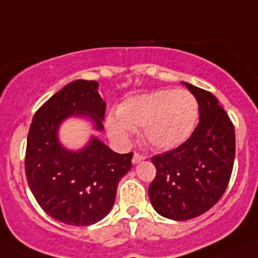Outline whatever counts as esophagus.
Listing matches in <instances>:
<instances>
[{"instance_id":"obj_1","label":"esophagus","mask_w":258,"mask_h":258,"mask_svg":"<svg viewBox=\"0 0 258 258\" xmlns=\"http://www.w3.org/2000/svg\"><path fill=\"white\" fill-rule=\"evenodd\" d=\"M145 157L143 156V154H140V153H138V152H135V153H134V157H132V163H134V165H136V163H139V162H142L143 160H144Z\"/></svg>"}]
</instances>
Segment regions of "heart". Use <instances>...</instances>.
<instances>
[{
	"label": "heart",
	"mask_w": 258,
	"mask_h": 258,
	"mask_svg": "<svg viewBox=\"0 0 258 258\" xmlns=\"http://www.w3.org/2000/svg\"><path fill=\"white\" fill-rule=\"evenodd\" d=\"M199 114V102L189 91L157 89L127 98L116 115L106 118V130L115 140L127 142L132 131L143 128V138L149 147L167 151L189 139Z\"/></svg>",
	"instance_id": "b5f03b06"
}]
</instances>
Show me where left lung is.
<instances>
[{
	"mask_svg": "<svg viewBox=\"0 0 258 258\" xmlns=\"http://www.w3.org/2000/svg\"><path fill=\"white\" fill-rule=\"evenodd\" d=\"M200 107V122L182 145L152 157L157 174L149 199L158 214L174 221L196 218L225 194L235 160V128L216 96L184 83Z\"/></svg>",
	"mask_w": 258,
	"mask_h": 258,
	"instance_id": "left-lung-1",
	"label": "left lung"
}]
</instances>
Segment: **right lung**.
Masks as SVG:
<instances>
[{"instance_id":"add662e5","label":"right lung","mask_w":258,"mask_h":258,"mask_svg":"<svg viewBox=\"0 0 258 258\" xmlns=\"http://www.w3.org/2000/svg\"><path fill=\"white\" fill-rule=\"evenodd\" d=\"M106 102L95 80L69 83L33 115L27 136L26 176L41 209L62 223L89 226L107 216L116 187L131 169L134 153L119 154L92 136L80 151L58 140V128L70 116L89 118L102 131Z\"/></svg>"}]
</instances>
